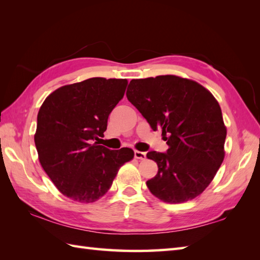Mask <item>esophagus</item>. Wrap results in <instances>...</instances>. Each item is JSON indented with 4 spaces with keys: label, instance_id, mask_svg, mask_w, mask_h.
<instances>
[{
    "label": "esophagus",
    "instance_id": "esophagus-1",
    "mask_svg": "<svg viewBox=\"0 0 260 260\" xmlns=\"http://www.w3.org/2000/svg\"><path fill=\"white\" fill-rule=\"evenodd\" d=\"M134 156L136 158H139V159H145L146 158V153L141 152V151H135L134 152Z\"/></svg>",
    "mask_w": 260,
    "mask_h": 260
}]
</instances>
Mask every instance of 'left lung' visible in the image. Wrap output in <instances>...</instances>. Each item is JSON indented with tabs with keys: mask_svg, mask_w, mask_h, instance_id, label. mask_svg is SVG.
<instances>
[{
	"mask_svg": "<svg viewBox=\"0 0 260 260\" xmlns=\"http://www.w3.org/2000/svg\"><path fill=\"white\" fill-rule=\"evenodd\" d=\"M127 99L154 131L162 129L167 153L151 151L157 174L146 182L168 203L192 200L206 190L224 158L227 136L221 108L197 81L178 76L131 80Z\"/></svg>",
	"mask_w": 260,
	"mask_h": 260,
	"instance_id": "obj_1",
	"label": "left lung"
}]
</instances>
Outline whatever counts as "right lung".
<instances>
[{
  "label": "right lung",
  "mask_w": 260,
  "mask_h": 260,
  "mask_svg": "<svg viewBox=\"0 0 260 260\" xmlns=\"http://www.w3.org/2000/svg\"><path fill=\"white\" fill-rule=\"evenodd\" d=\"M126 79L96 77L58 88L38 113L35 143L39 161L53 184L71 200L97 201L119 168L134 157L123 147L98 145L109 114L124 97Z\"/></svg>",
  "instance_id": "add662e5"
}]
</instances>
